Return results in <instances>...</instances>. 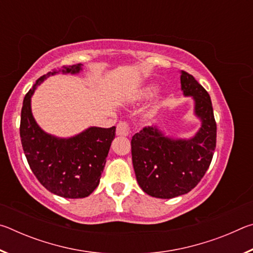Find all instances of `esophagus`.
I'll list each match as a JSON object with an SVG mask.
<instances>
[{
  "instance_id": "34e87169",
  "label": "esophagus",
  "mask_w": 253,
  "mask_h": 253,
  "mask_svg": "<svg viewBox=\"0 0 253 253\" xmlns=\"http://www.w3.org/2000/svg\"><path fill=\"white\" fill-rule=\"evenodd\" d=\"M130 132V125L127 122H119L116 127V134L118 136H128Z\"/></svg>"
}]
</instances>
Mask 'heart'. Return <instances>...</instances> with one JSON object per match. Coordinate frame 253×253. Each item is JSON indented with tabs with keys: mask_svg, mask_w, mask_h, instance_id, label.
Segmentation results:
<instances>
[{
	"mask_svg": "<svg viewBox=\"0 0 253 253\" xmlns=\"http://www.w3.org/2000/svg\"><path fill=\"white\" fill-rule=\"evenodd\" d=\"M154 89H155L154 85H147V87H145L144 89L140 90V96H144V97L149 96L154 91Z\"/></svg>",
	"mask_w": 253,
	"mask_h": 253,
	"instance_id": "1",
	"label": "heart"
}]
</instances>
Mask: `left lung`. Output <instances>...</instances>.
I'll list each match as a JSON object with an SVG mask.
<instances>
[{
  "label": "left lung",
  "instance_id": "1",
  "mask_svg": "<svg viewBox=\"0 0 253 253\" xmlns=\"http://www.w3.org/2000/svg\"><path fill=\"white\" fill-rule=\"evenodd\" d=\"M182 90L195 100L202 127L192 139H172L156 127H144L131 138L137 182L148 195L172 199L188 193L204 176L216 146V123L211 98L192 75L182 71Z\"/></svg>",
  "mask_w": 253,
  "mask_h": 253
}]
</instances>
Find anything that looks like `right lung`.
<instances>
[{"mask_svg": "<svg viewBox=\"0 0 253 253\" xmlns=\"http://www.w3.org/2000/svg\"><path fill=\"white\" fill-rule=\"evenodd\" d=\"M66 74H77L81 65L63 67ZM48 74L40 77L24 97L21 110L20 137L30 169L51 193L68 199L90 195L100 181L116 127H90L68 139L45 134L31 113V96Z\"/></svg>", "mask_w": 253, "mask_h": 253, "instance_id": "1", "label": "right lung"}]
</instances>
